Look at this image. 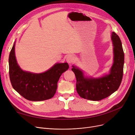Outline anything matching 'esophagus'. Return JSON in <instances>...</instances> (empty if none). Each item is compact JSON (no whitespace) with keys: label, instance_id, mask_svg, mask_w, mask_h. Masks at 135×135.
I'll list each match as a JSON object with an SVG mask.
<instances>
[{"label":"esophagus","instance_id":"1","mask_svg":"<svg viewBox=\"0 0 135 135\" xmlns=\"http://www.w3.org/2000/svg\"><path fill=\"white\" fill-rule=\"evenodd\" d=\"M66 60H67V62L69 63V64L72 63L74 61V57L72 55H69L67 57Z\"/></svg>","mask_w":135,"mask_h":135}]
</instances>
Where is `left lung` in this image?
<instances>
[{"label": "left lung", "instance_id": "left-lung-1", "mask_svg": "<svg viewBox=\"0 0 135 135\" xmlns=\"http://www.w3.org/2000/svg\"><path fill=\"white\" fill-rule=\"evenodd\" d=\"M114 63L110 73L97 79L85 78L83 73L78 68L73 66L76 79V89L79 96L92 101H100L108 97L117 91L121 84L123 76L124 53L121 40L115 33L112 34Z\"/></svg>", "mask_w": 135, "mask_h": 135}]
</instances>
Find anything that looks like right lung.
<instances>
[{"mask_svg": "<svg viewBox=\"0 0 135 135\" xmlns=\"http://www.w3.org/2000/svg\"><path fill=\"white\" fill-rule=\"evenodd\" d=\"M15 44L9 59V77L12 88L29 101H41L52 98L57 88L60 77L69 68L68 63H56L47 71L40 74L23 71L17 65Z\"/></svg>", "mask_w": 135, "mask_h": 135, "instance_id": "add662e5", "label": "right lung"}]
</instances>
